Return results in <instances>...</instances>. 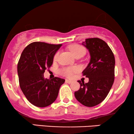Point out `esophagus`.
I'll use <instances>...</instances> for the list:
<instances>
[{
  "label": "esophagus",
  "mask_w": 134,
  "mask_h": 134,
  "mask_svg": "<svg viewBox=\"0 0 134 134\" xmlns=\"http://www.w3.org/2000/svg\"><path fill=\"white\" fill-rule=\"evenodd\" d=\"M72 82V80H66V83H71Z\"/></svg>",
  "instance_id": "34e87169"
}]
</instances>
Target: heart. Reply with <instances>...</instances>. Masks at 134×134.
<instances>
[{
  "instance_id": "b5f03b06",
  "label": "heart",
  "mask_w": 134,
  "mask_h": 134,
  "mask_svg": "<svg viewBox=\"0 0 134 134\" xmlns=\"http://www.w3.org/2000/svg\"><path fill=\"white\" fill-rule=\"evenodd\" d=\"M69 50L72 52L75 57L77 58L78 57H82L85 54L86 50L83 46L79 44H73L68 47ZM59 51H57L55 53L54 57V61H57L59 56ZM79 71V68L78 67H65L60 69V74L67 77H72L74 76L75 73Z\"/></svg>"
}]
</instances>
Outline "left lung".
<instances>
[{
	"label": "left lung",
	"instance_id": "left-lung-1",
	"mask_svg": "<svg viewBox=\"0 0 134 134\" xmlns=\"http://www.w3.org/2000/svg\"><path fill=\"white\" fill-rule=\"evenodd\" d=\"M83 44L91 56L88 65L82 72L89 81L85 83L79 80L80 87L74 95L82 105L91 107L102 102L109 94L115 79V60L109 45L100 38H87Z\"/></svg>",
	"mask_w": 134,
	"mask_h": 134
}]
</instances>
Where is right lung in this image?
Returning a JSON list of instances; mask_svg holds the SVG:
<instances>
[{
	"label": "right lung",
	"mask_w": 134,
	"mask_h": 134,
	"mask_svg": "<svg viewBox=\"0 0 134 134\" xmlns=\"http://www.w3.org/2000/svg\"><path fill=\"white\" fill-rule=\"evenodd\" d=\"M62 46L44 42H33L22 52L18 63L20 88L27 100L38 107H45L56 100L60 87L65 80L55 77L44 78V72L50 68L53 57Z\"/></svg>",
	"instance_id": "obj_1"
}]
</instances>
